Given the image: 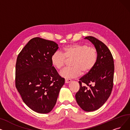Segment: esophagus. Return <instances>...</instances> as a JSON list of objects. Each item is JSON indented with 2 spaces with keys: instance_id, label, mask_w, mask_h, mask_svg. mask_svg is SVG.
<instances>
[{
  "instance_id": "34e87169",
  "label": "esophagus",
  "mask_w": 130,
  "mask_h": 130,
  "mask_svg": "<svg viewBox=\"0 0 130 130\" xmlns=\"http://www.w3.org/2000/svg\"><path fill=\"white\" fill-rule=\"evenodd\" d=\"M71 82V80L70 79H65V83H66V84H67V83H70Z\"/></svg>"
}]
</instances>
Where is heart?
Here are the masks:
<instances>
[{
  "mask_svg": "<svg viewBox=\"0 0 130 130\" xmlns=\"http://www.w3.org/2000/svg\"><path fill=\"white\" fill-rule=\"evenodd\" d=\"M98 52L96 48L85 44H74L66 46L62 52L57 51L51 58V63L57 69L63 67L66 59H72L71 68H66L60 72V75L66 79L74 78L79 76L82 73L87 74L95 66L98 60Z\"/></svg>",
  "mask_w": 130,
  "mask_h": 130,
  "instance_id": "heart-1",
  "label": "heart"
}]
</instances>
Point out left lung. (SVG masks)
I'll return each mask as SVG.
<instances>
[{"label": "left lung", "mask_w": 130, "mask_h": 130, "mask_svg": "<svg viewBox=\"0 0 130 130\" xmlns=\"http://www.w3.org/2000/svg\"><path fill=\"white\" fill-rule=\"evenodd\" d=\"M85 39L94 45L98 52V60L92 70L80 78V88L75 97L82 109L89 112L100 108L110 95L114 64L110 51L104 43L92 36H87ZM84 85L89 87L87 88Z\"/></svg>", "instance_id": "8db88e82"}]
</instances>
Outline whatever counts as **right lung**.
<instances>
[{"label":"right lung","instance_id":"1","mask_svg":"<svg viewBox=\"0 0 130 130\" xmlns=\"http://www.w3.org/2000/svg\"><path fill=\"white\" fill-rule=\"evenodd\" d=\"M58 48L54 41L35 37L18 56L15 86L25 105L38 113L53 109L64 84L51 61Z\"/></svg>","mask_w":130,"mask_h":130}]
</instances>
